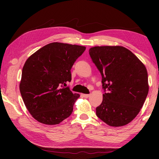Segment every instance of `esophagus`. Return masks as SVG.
Instances as JSON below:
<instances>
[{"label": "esophagus", "instance_id": "1", "mask_svg": "<svg viewBox=\"0 0 159 159\" xmlns=\"http://www.w3.org/2000/svg\"><path fill=\"white\" fill-rule=\"evenodd\" d=\"M82 95H83V98H88L90 96V95H89V94H83Z\"/></svg>", "mask_w": 159, "mask_h": 159}]
</instances>
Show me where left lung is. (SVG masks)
Masks as SVG:
<instances>
[{"label":"left lung","instance_id":"8db88e82","mask_svg":"<svg viewBox=\"0 0 159 159\" xmlns=\"http://www.w3.org/2000/svg\"><path fill=\"white\" fill-rule=\"evenodd\" d=\"M90 57L102 75V104L96 108L98 117L112 127L130 123L140 111L149 92L148 74L144 64L127 48L95 46Z\"/></svg>","mask_w":159,"mask_h":159}]
</instances>
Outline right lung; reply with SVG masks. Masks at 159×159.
<instances>
[{
	"label": "right lung",
	"instance_id": "right-lung-1",
	"mask_svg": "<svg viewBox=\"0 0 159 159\" xmlns=\"http://www.w3.org/2000/svg\"><path fill=\"white\" fill-rule=\"evenodd\" d=\"M85 46L51 43L29 57L20 83L26 109L37 121L57 125L68 118L80 95L64 88L71 80V69Z\"/></svg>",
	"mask_w": 159,
	"mask_h": 159
}]
</instances>
